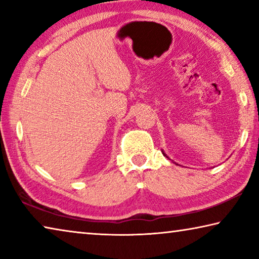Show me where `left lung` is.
<instances>
[{
	"instance_id": "8db88e82",
	"label": "left lung",
	"mask_w": 259,
	"mask_h": 259,
	"mask_svg": "<svg viewBox=\"0 0 259 259\" xmlns=\"http://www.w3.org/2000/svg\"><path fill=\"white\" fill-rule=\"evenodd\" d=\"M162 153H163V152H162ZM163 155H164V156H166V154H165V153H163ZM166 157H168V156H166Z\"/></svg>"
}]
</instances>
